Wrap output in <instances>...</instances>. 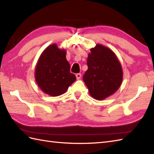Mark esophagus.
Returning <instances> with one entry per match:
<instances>
[{
	"instance_id": "1",
	"label": "esophagus",
	"mask_w": 154,
	"mask_h": 154,
	"mask_svg": "<svg viewBox=\"0 0 154 154\" xmlns=\"http://www.w3.org/2000/svg\"><path fill=\"white\" fill-rule=\"evenodd\" d=\"M75 76H76L77 77V79H80L81 77V73H77L76 75H75Z\"/></svg>"
}]
</instances>
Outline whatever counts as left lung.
<instances>
[{
	"mask_svg": "<svg viewBox=\"0 0 154 154\" xmlns=\"http://www.w3.org/2000/svg\"><path fill=\"white\" fill-rule=\"evenodd\" d=\"M88 55V69L83 81L94 99L101 100L119 89L123 79L122 65L114 52L104 45L97 44Z\"/></svg>",
	"mask_w": 154,
	"mask_h": 154,
	"instance_id": "1",
	"label": "left lung"
}]
</instances>
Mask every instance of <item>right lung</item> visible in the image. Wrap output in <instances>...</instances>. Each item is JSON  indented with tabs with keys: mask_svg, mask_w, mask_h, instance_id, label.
I'll return each instance as SVG.
<instances>
[{
	"mask_svg": "<svg viewBox=\"0 0 154 154\" xmlns=\"http://www.w3.org/2000/svg\"><path fill=\"white\" fill-rule=\"evenodd\" d=\"M35 79L40 89L51 97L66 92L76 80L70 73V65L66 59V50L56 44L49 45L38 59L35 69Z\"/></svg>",
	"mask_w": 154,
	"mask_h": 154,
	"instance_id": "obj_1",
	"label": "right lung"
}]
</instances>
